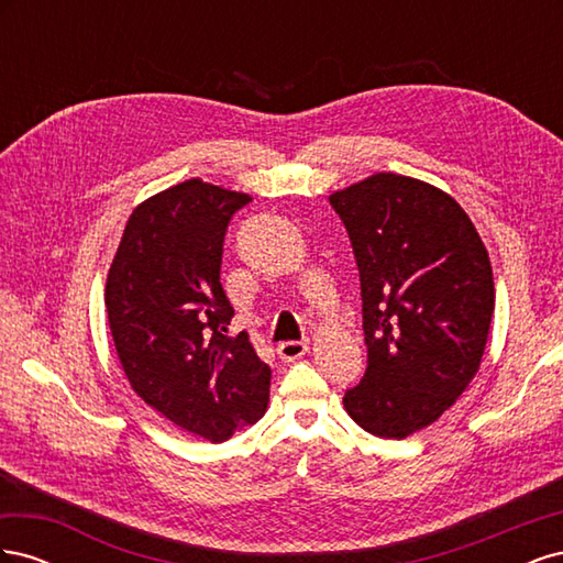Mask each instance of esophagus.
Listing matches in <instances>:
<instances>
[{
  "instance_id": "esophagus-1",
  "label": "esophagus",
  "mask_w": 563,
  "mask_h": 563,
  "mask_svg": "<svg viewBox=\"0 0 563 563\" xmlns=\"http://www.w3.org/2000/svg\"><path fill=\"white\" fill-rule=\"evenodd\" d=\"M305 352H308V343H305V340H286V343L277 347L282 362H296Z\"/></svg>"
}]
</instances>
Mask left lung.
Instances as JSON below:
<instances>
[{
  "label": "left lung",
  "instance_id": "left-lung-1",
  "mask_svg": "<svg viewBox=\"0 0 563 563\" xmlns=\"http://www.w3.org/2000/svg\"><path fill=\"white\" fill-rule=\"evenodd\" d=\"M362 284L366 373L350 418L383 439L428 428L479 371L496 291L486 246L446 192L376 174L329 197Z\"/></svg>",
  "mask_w": 563,
  "mask_h": 563
}]
</instances>
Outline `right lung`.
Segmentation results:
<instances>
[{
    "mask_svg": "<svg viewBox=\"0 0 563 563\" xmlns=\"http://www.w3.org/2000/svg\"><path fill=\"white\" fill-rule=\"evenodd\" d=\"M251 201L199 178L135 209L106 284L119 362L147 406L220 444L258 422L272 371L249 335H225L234 314L220 286L232 216Z\"/></svg>",
    "mask_w": 563,
    "mask_h": 563,
    "instance_id": "add662e5",
    "label": "right lung"
}]
</instances>
